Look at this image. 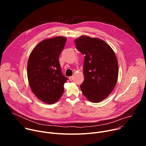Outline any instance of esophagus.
<instances>
[{
	"instance_id": "1",
	"label": "esophagus",
	"mask_w": 146,
	"mask_h": 146,
	"mask_svg": "<svg viewBox=\"0 0 146 146\" xmlns=\"http://www.w3.org/2000/svg\"><path fill=\"white\" fill-rule=\"evenodd\" d=\"M73 78H74V76H70L69 77V79L70 81H72L73 80Z\"/></svg>"
}]
</instances>
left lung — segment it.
<instances>
[{"instance_id": "8db88e82", "label": "left lung", "mask_w": 146, "mask_h": 146, "mask_svg": "<svg viewBox=\"0 0 146 146\" xmlns=\"http://www.w3.org/2000/svg\"><path fill=\"white\" fill-rule=\"evenodd\" d=\"M74 41L76 49L85 55L81 90L91 102H100L116 85L118 64L115 54L105 41L98 38L81 36Z\"/></svg>"}]
</instances>
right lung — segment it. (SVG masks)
Segmentation results:
<instances>
[{
  "instance_id": "add662e5",
  "label": "right lung",
  "mask_w": 146,
  "mask_h": 146,
  "mask_svg": "<svg viewBox=\"0 0 146 146\" xmlns=\"http://www.w3.org/2000/svg\"><path fill=\"white\" fill-rule=\"evenodd\" d=\"M67 39L56 37L40 42L31 53L27 66L29 86L36 97L48 104L57 102L68 78L62 73L59 56Z\"/></svg>"
}]
</instances>
